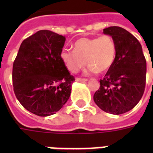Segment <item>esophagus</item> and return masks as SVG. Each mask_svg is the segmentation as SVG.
Returning <instances> with one entry per match:
<instances>
[{
  "instance_id": "34e87169",
  "label": "esophagus",
  "mask_w": 153,
  "mask_h": 153,
  "mask_svg": "<svg viewBox=\"0 0 153 153\" xmlns=\"http://www.w3.org/2000/svg\"><path fill=\"white\" fill-rule=\"evenodd\" d=\"M75 81L79 82H86L88 81V79H79V78H77V79H75Z\"/></svg>"
}]
</instances>
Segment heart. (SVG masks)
<instances>
[{
    "mask_svg": "<svg viewBox=\"0 0 153 153\" xmlns=\"http://www.w3.org/2000/svg\"><path fill=\"white\" fill-rule=\"evenodd\" d=\"M115 42L109 36L81 38L74 44V50L62 49L60 59L68 71L76 73L87 64L93 73H103L112 67L115 60Z\"/></svg>",
    "mask_w": 153,
    "mask_h": 153,
    "instance_id": "heart-1",
    "label": "heart"
}]
</instances>
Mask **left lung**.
Listing matches in <instances>:
<instances>
[{
    "mask_svg": "<svg viewBox=\"0 0 153 153\" xmlns=\"http://www.w3.org/2000/svg\"><path fill=\"white\" fill-rule=\"evenodd\" d=\"M116 44L112 67L100 80L94 101L102 110L119 115L129 111L142 98L146 80V60L140 42L130 32L113 26L103 29Z\"/></svg>",
    "mask_w": 153,
    "mask_h": 153,
    "instance_id": "left-lung-1",
    "label": "left lung"
}]
</instances>
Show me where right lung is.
<instances>
[{"label": "right lung", "mask_w": 153, "mask_h": 153, "mask_svg": "<svg viewBox=\"0 0 153 153\" xmlns=\"http://www.w3.org/2000/svg\"><path fill=\"white\" fill-rule=\"evenodd\" d=\"M66 38L40 30L20 44L13 67L16 97L32 114H56L69 99L74 76L60 59Z\"/></svg>", "instance_id": "1"}]
</instances>
